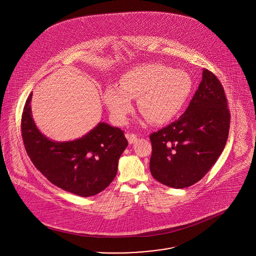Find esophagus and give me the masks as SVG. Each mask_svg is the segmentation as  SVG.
<instances>
[{"instance_id":"1","label":"esophagus","mask_w":256,"mask_h":256,"mask_svg":"<svg viewBox=\"0 0 256 256\" xmlns=\"http://www.w3.org/2000/svg\"><path fill=\"white\" fill-rule=\"evenodd\" d=\"M126 137L128 138V143L132 145V144H134L135 142H137V140H138V138H137V136L134 134H128L126 135Z\"/></svg>"}]
</instances>
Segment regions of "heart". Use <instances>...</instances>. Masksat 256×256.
Listing matches in <instances>:
<instances>
[{"mask_svg": "<svg viewBox=\"0 0 256 256\" xmlns=\"http://www.w3.org/2000/svg\"><path fill=\"white\" fill-rule=\"evenodd\" d=\"M192 89V78L183 70L160 63L142 64L122 76L121 86H110L104 98L112 119L126 121L138 98L139 110L148 120L163 124L172 120L185 104Z\"/></svg>", "mask_w": 256, "mask_h": 256, "instance_id": "obj_1", "label": "heart"}]
</instances>
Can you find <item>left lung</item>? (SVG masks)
<instances>
[{
    "label": "left lung",
    "mask_w": 256,
    "mask_h": 256,
    "mask_svg": "<svg viewBox=\"0 0 256 256\" xmlns=\"http://www.w3.org/2000/svg\"><path fill=\"white\" fill-rule=\"evenodd\" d=\"M230 114L224 88L206 69L187 110L174 122L150 135L152 176L182 189L200 180L226 144Z\"/></svg>",
    "instance_id": "8db88e82"
}]
</instances>
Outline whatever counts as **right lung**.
I'll return each mask as SVG.
<instances>
[{
  "mask_svg": "<svg viewBox=\"0 0 256 256\" xmlns=\"http://www.w3.org/2000/svg\"><path fill=\"white\" fill-rule=\"evenodd\" d=\"M28 98L22 115V137L28 158L47 180L80 196L104 190L118 170V161L128 146L121 128L100 122L88 134L72 141L50 140L37 128Z\"/></svg>",
  "mask_w": 256,
  "mask_h": 256,
  "instance_id": "right-lung-1",
  "label": "right lung"
}]
</instances>
